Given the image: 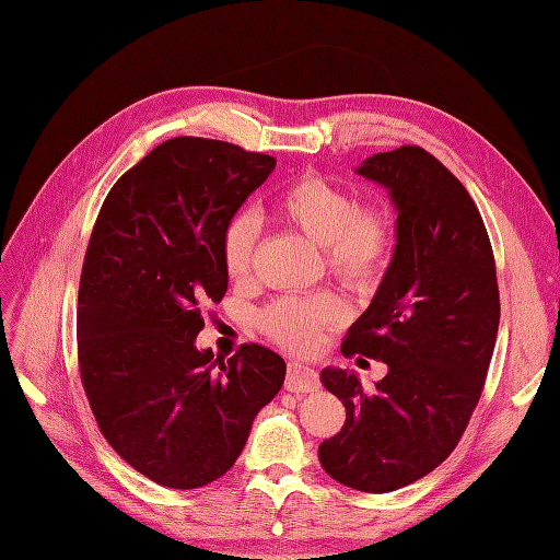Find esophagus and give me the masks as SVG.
<instances>
[{
  "instance_id": "obj_1",
  "label": "esophagus",
  "mask_w": 560,
  "mask_h": 560,
  "mask_svg": "<svg viewBox=\"0 0 560 560\" xmlns=\"http://www.w3.org/2000/svg\"><path fill=\"white\" fill-rule=\"evenodd\" d=\"M284 387L290 389V393H317V389H319L317 371L308 364L290 362V366H287Z\"/></svg>"
}]
</instances>
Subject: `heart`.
Wrapping results in <instances>:
<instances>
[{
	"label": "heart",
	"mask_w": 560,
	"mask_h": 560,
	"mask_svg": "<svg viewBox=\"0 0 560 560\" xmlns=\"http://www.w3.org/2000/svg\"><path fill=\"white\" fill-rule=\"evenodd\" d=\"M276 212L301 235L325 247L331 273L354 287L381 278L393 249V222L383 208H362L343 186L319 175H303L276 198ZM254 222L247 214L233 217L222 235V259L231 278L249 268ZM343 317V303L334 294L280 299L261 315L268 336L296 352H311L322 334Z\"/></svg>",
	"instance_id": "b5f03b06"
}]
</instances>
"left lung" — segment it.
<instances>
[{
    "instance_id": "8db88e82",
    "label": "left lung",
    "mask_w": 560,
    "mask_h": 560,
    "mask_svg": "<svg viewBox=\"0 0 560 560\" xmlns=\"http://www.w3.org/2000/svg\"><path fill=\"white\" fill-rule=\"evenodd\" d=\"M354 173L383 186L397 222L393 259L343 352L381 360L387 374L364 393L354 371H319L346 422L317 455L338 483L389 493L425 477L460 442L493 358L500 294L483 219L432 154L399 147Z\"/></svg>"
}]
</instances>
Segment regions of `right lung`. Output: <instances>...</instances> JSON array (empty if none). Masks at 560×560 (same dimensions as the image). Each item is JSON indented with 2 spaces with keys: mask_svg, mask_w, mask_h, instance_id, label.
Returning <instances> with one entry per match:
<instances>
[{
  "mask_svg": "<svg viewBox=\"0 0 560 560\" xmlns=\"http://www.w3.org/2000/svg\"><path fill=\"white\" fill-rule=\"evenodd\" d=\"M273 171V156L175 138L132 165L97 214L79 284L81 381L109 446L161 486L224 477L284 383L266 346L229 360L196 346L200 306L229 287L224 229Z\"/></svg>",
  "mask_w": 560,
  "mask_h": 560,
  "instance_id": "1",
  "label": "right lung"
}]
</instances>
